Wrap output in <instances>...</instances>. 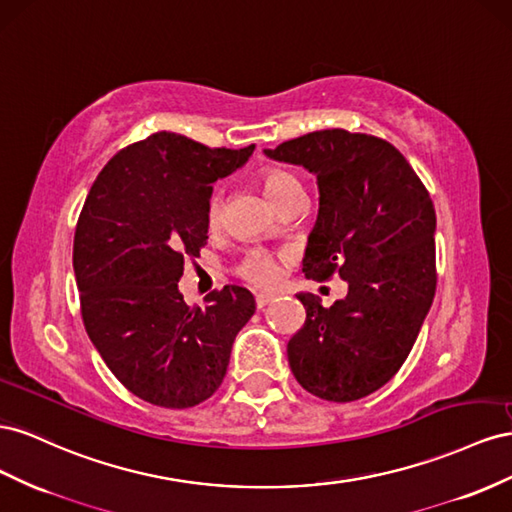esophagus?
Instances as JSON below:
<instances>
[{
  "instance_id": "1",
  "label": "esophagus",
  "mask_w": 512,
  "mask_h": 512,
  "mask_svg": "<svg viewBox=\"0 0 512 512\" xmlns=\"http://www.w3.org/2000/svg\"><path fill=\"white\" fill-rule=\"evenodd\" d=\"M272 300H274V296H272V294H257V296H255L257 309H264V306H268Z\"/></svg>"
}]
</instances>
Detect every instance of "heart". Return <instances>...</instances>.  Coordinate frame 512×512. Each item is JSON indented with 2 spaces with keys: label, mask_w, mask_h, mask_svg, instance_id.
Segmentation results:
<instances>
[{
  "label": "heart",
  "mask_w": 512,
  "mask_h": 512,
  "mask_svg": "<svg viewBox=\"0 0 512 512\" xmlns=\"http://www.w3.org/2000/svg\"><path fill=\"white\" fill-rule=\"evenodd\" d=\"M259 184H261V191H264V195L270 199L274 208L279 206L281 201H285L291 193L302 191L300 182L294 178V175L279 167H270L261 171ZM218 221H221V195L214 193L208 201V223L210 227H216ZM238 272L248 283H253L257 287H268V285H274L276 279H279V264H276V259L272 255L264 251H253L244 257Z\"/></svg>",
  "instance_id": "b5f03b06"
}]
</instances>
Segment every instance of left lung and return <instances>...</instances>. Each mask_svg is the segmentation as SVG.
Returning <instances> with one entry per match:
<instances>
[{"mask_svg":"<svg viewBox=\"0 0 512 512\" xmlns=\"http://www.w3.org/2000/svg\"><path fill=\"white\" fill-rule=\"evenodd\" d=\"M266 156L317 175L319 214L304 276L347 281V296L330 309L298 294L306 319L287 343L291 373L324 401L367 397L410 356L435 296L429 191L394 145L343 128L315 130Z\"/></svg>","mask_w":512,"mask_h":512,"instance_id":"1","label":"left lung"}]
</instances>
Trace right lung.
I'll return each mask as SVG.
<instances>
[{"label":"right lung","mask_w":512,"mask_h":512,"mask_svg":"<svg viewBox=\"0 0 512 512\" xmlns=\"http://www.w3.org/2000/svg\"><path fill=\"white\" fill-rule=\"evenodd\" d=\"M253 150L163 130L115 154L83 203L72 248L83 326L111 373L152 405L184 410L210 399L255 313L238 285L212 291L203 309L178 289L184 261L208 240L212 184Z\"/></svg>","instance_id":"obj_1"}]
</instances>
